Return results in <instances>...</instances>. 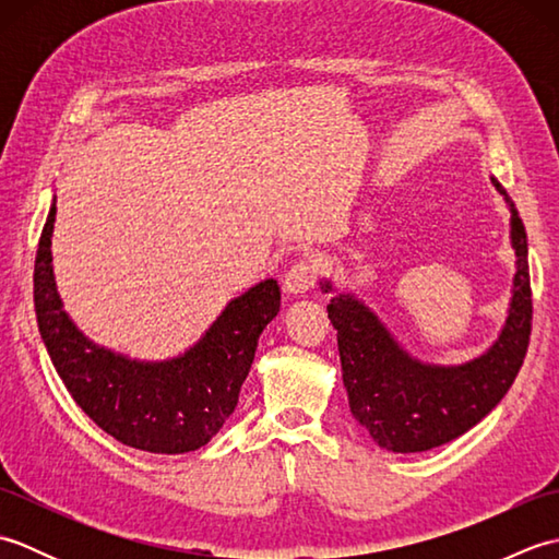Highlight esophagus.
Wrapping results in <instances>:
<instances>
[{
	"label": "esophagus",
	"mask_w": 559,
	"mask_h": 559,
	"mask_svg": "<svg viewBox=\"0 0 559 559\" xmlns=\"http://www.w3.org/2000/svg\"><path fill=\"white\" fill-rule=\"evenodd\" d=\"M317 283V271L312 261H298V264H293L286 273V278H283V290L290 293V295H302L307 290H312Z\"/></svg>",
	"instance_id": "obj_1"
}]
</instances>
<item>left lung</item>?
Here are the masks:
<instances>
[{
    "mask_svg": "<svg viewBox=\"0 0 559 559\" xmlns=\"http://www.w3.org/2000/svg\"><path fill=\"white\" fill-rule=\"evenodd\" d=\"M509 209V240L514 249L512 298L504 326L473 360L459 365L423 362L411 355L355 293H336L322 278V293H336L326 305L338 331V355L348 406L374 442L394 454L442 447L478 425L524 365L531 336V278L526 228L507 189L490 177Z\"/></svg>",
    "mask_w": 559,
    "mask_h": 559,
    "instance_id": "left-lung-1",
    "label": "left lung"
}]
</instances>
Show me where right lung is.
<instances>
[{
	"instance_id": "1",
	"label": "right lung",
	"mask_w": 559,
	"mask_h": 559,
	"mask_svg": "<svg viewBox=\"0 0 559 559\" xmlns=\"http://www.w3.org/2000/svg\"><path fill=\"white\" fill-rule=\"evenodd\" d=\"M52 199L35 254L33 300L57 374L79 408L117 442L151 454H185L211 442L230 418L261 331L281 310L273 278L237 295L206 334L168 360H136L98 346L74 324L52 271Z\"/></svg>"
}]
</instances>
